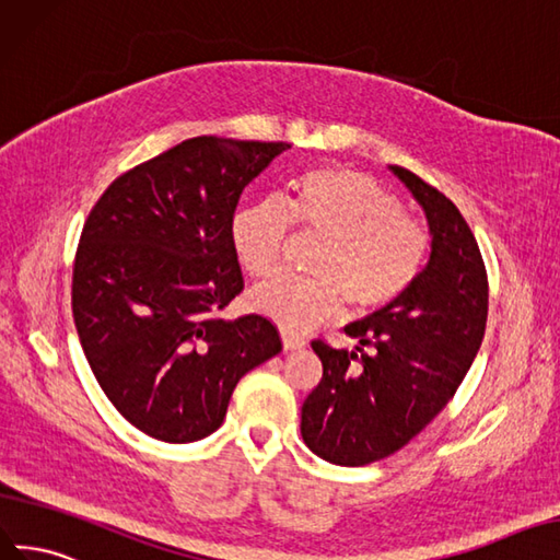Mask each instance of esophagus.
Masks as SVG:
<instances>
[{"instance_id":"obj_1","label":"esophagus","mask_w":560,"mask_h":560,"mask_svg":"<svg viewBox=\"0 0 560 560\" xmlns=\"http://www.w3.org/2000/svg\"><path fill=\"white\" fill-rule=\"evenodd\" d=\"M281 342H283L285 351H300L307 347V340L298 338V335H293V332H281Z\"/></svg>"}]
</instances>
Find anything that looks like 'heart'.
<instances>
[{
	"instance_id": "heart-1",
	"label": "heart",
	"mask_w": 560,
	"mask_h": 560,
	"mask_svg": "<svg viewBox=\"0 0 560 560\" xmlns=\"http://www.w3.org/2000/svg\"><path fill=\"white\" fill-rule=\"evenodd\" d=\"M293 225L326 238L312 265L314 279L277 277L250 291L253 310L289 332L335 322L345 300L361 314L387 307L418 279L429 253L422 222L369 175L349 168L302 175L289 209L267 199L234 213L232 246L248 275H275Z\"/></svg>"
}]
</instances>
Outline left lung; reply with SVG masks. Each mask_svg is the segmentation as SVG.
Listing matches in <instances>:
<instances>
[{
  "instance_id": "left-lung-1",
  "label": "left lung",
  "mask_w": 560,
  "mask_h": 560,
  "mask_svg": "<svg viewBox=\"0 0 560 560\" xmlns=\"http://www.w3.org/2000/svg\"><path fill=\"white\" fill-rule=\"evenodd\" d=\"M389 171L422 206L431 250L404 295L345 326L354 349L312 342L324 377L302 404L300 434L340 467L371 465L418 436L462 385L486 332L488 277L467 220L415 173Z\"/></svg>"
}]
</instances>
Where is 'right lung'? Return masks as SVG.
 Returning a JSON list of instances; mask_svg holds the SVG:
<instances>
[{"label": "right lung", "mask_w": 560, "mask_h": 560, "mask_svg": "<svg viewBox=\"0 0 560 560\" xmlns=\"http://www.w3.org/2000/svg\"><path fill=\"white\" fill-rule=\"evenodd\" d=\"M289 142L199 136L112 183L72 271V314L101 389L142 434L211 436L232 392L281 340L265 316L218 312L242 293L232 220Z\"/></svg>", "instance_id": "add662e5"}]
</instances>
